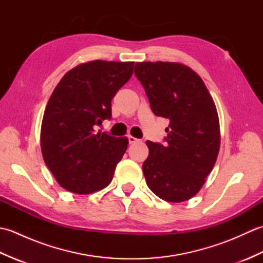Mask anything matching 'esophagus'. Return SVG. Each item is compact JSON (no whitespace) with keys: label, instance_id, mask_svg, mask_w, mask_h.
Returning a JSON list of instances; mask_svg holds the SVG:
<instances>
[{"label":"esophagus","instance_id":"esophagus-1","mask_svg":"<svg viewBox=\"0 0 263 263\" xmlns=\"http://www.w3.org/2000/svg\"><path fill=\"white\" fill-rule=\"evenodd\" d=\"M127 140H128V143H136L138 141V139L135 138V137H132V136H128Z\"/></svg>","mask_w":263,"mask_h":263}]
</instances>
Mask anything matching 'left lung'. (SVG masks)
Returning a JSON list of instances; mask_svg holds the SVG:
<instances>
[{"label": "left lung", "mask_w": 263, "mask_h": 263, "mask_svg": "<svg viewBox=\"0 0 263 263\" xmlns=\"http://www.w3.org/2000/svg\"><path fill=\"white\" fill-rule=\"evenodd\" d=\"M135 74L153 113L170 120L164 144L147 141L149 156L142 165L147 185L160 199L183 202L200 191L216 163L220 132L215 103L186 65L141 62Z\"/></svg>", "instance_id": "8db88e82"}]
</instances>
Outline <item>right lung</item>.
<instances>
[{
  "mask_svg": "<svg viewBox=\"0 0 263 263\" xmlns=\"http://www.w3.org/2000/svg\"><path fill=\"white\" fill-rule=\"evenodd\" d=\"M135 62L91 61L66 72L44 113L41 144L61 186L88 194L106 187L127 148L126 138L96 132L111 117V99L130 80Z\"/></svg>",
  "mask_w": 263,
  "mask_h": 263,
  "instance_id": "obj_1",
  "label": "right lung"
}]
</instances>
